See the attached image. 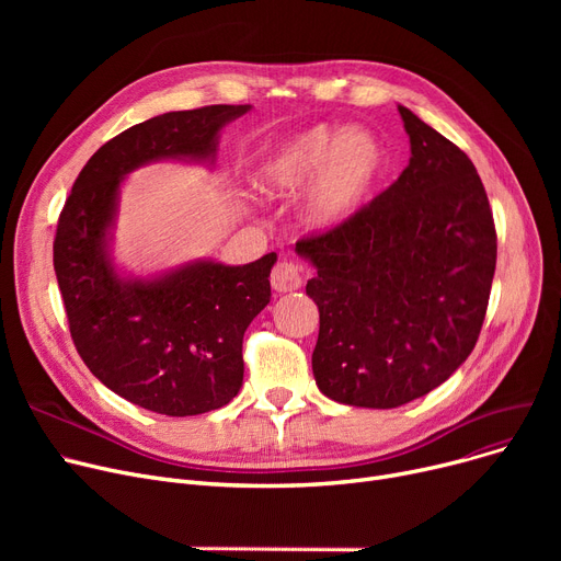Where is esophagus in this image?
Returning <instances> with one entry per match:
<instances>
[{"instance_id": "obj_1", "label": "esophagus", "mask_w": 561, "mask_h": 561, "mask_svg": "<svg viewBox=\"0 0 561 561\" xmlns=\"http://www.w3.org/2000/svg\"><path fill=\"white\" fill-rule=\"evenodd\" d=\"M271 284L279 293L296 290L302 286V268L290 259H282L275 263V268L271 273Z\"/></svg>"}]
</instances>
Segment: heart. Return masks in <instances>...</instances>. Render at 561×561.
Segmentation results:
<instances>
[{
    "mask_svg": "<svg viewBox=\"0 0 561 561\" xmlns=\"http://www.w3.org/2000/svg\"><path fill=\"white\" fill-rule=\"evenodd\" d=\"M387 170V150L366 129L318 125L286 138L259 168V184L273 195L302 188L305 216L311 225L330 229L355 216Z\"/></svg>",
    "mask_w": 561,
    "mask_h": 561,
    "instance_id": "heart-1",
    "label": "heart"
}]
</instances>
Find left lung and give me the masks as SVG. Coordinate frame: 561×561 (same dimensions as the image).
Returning a JSON list of instances; mask_svg holds the SVG:
<instances>
[{"mask_svg": "<svg viewBox=\"0 0 561 561\" xmlns=\"http://www.w3.org/2000/svg\"><path fill=\"white\" fill-rule=\"evenodd\" d=\"M411 159L373 202L298 254L320 330L318 389L393 409L436 389L473 352L486 316L497 239L480 174L459 147L398 106Z\"/></svg>", "mask_w": 561, "mask_h": 561, "instance_id": "1", "label": "left lung"}]
</instances>
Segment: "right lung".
<instances>
[{
  "instance_id": "1",
  "label": "right lung",
  "mask_w": 561,
  "mask_h": 561,
  "mask_svg": "<svg viewBox=\"0 0 561 561\" xmlns=\"http://www.w3.org/2000/svg\"><path fill=\"white\" fill-rule=\"evenodd\" d=\"M250 104L150 117L88 159L56 225L54 271L83 364L113 393L165 416L225 407L243 385V334L271 302L277 254L188 263L157 279L115 273L106 233L125 174L159 159L211 161L218 131Z\"/></svg>"
}]
</instances>
